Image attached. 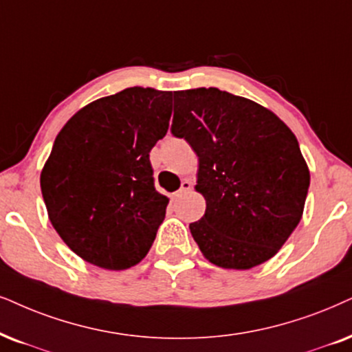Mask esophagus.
<instances>
[{
	"label": "esophagus",
	"instance_id": "obj_1",
	"mask_svg": "<svg viewBox=\"0 0 352 352\" xmlns=\"http://www.w3.org/2000/svg\"><path fill=\"white\" fill-rule=\"evenodd\" d=\"M190 190H191V182H188V180H184V182H182V186H180V190L177 191V193H175V197H180V195H184V193H188Z\"/></svg>",
	"mask_w": 352,
	"mask_h": 352
}]
</instances>
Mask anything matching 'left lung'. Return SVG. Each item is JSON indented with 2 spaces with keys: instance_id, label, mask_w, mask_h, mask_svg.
I'll use <instances>...</instances> for the list:
<instances>
[{
  "instance_id": "left-lung-1",
  "label": "left lung",
  "mask_w": 352,
  "mask_h": 352,
  "mask_svg": "<svg viewBox=\"0 0 352 352\" xmlns=\"http://www.w3.org/2000/svg\"><path fill=\"white\" fill-rule=\"evenodd\" d=\"M172 135L198 155L206 211L190 230L211 263L250 270L273 258L299 224L310 173L273 112L216 87L173 92Z\"/></svg>"
}]
</instances>
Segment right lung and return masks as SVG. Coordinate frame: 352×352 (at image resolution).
<instances>
[{"instance_id": "add662e5", "label": "right lung", "mask_w": 352, "mask_h": 352, "mask_svg": "<svg viewBox=\"0 0 352 352\" xmlns=\"http://www.w3.org/2000/svg\"><path fill=\"white\" fill-rule=\"evenodd\" d=\"M172 92L128 87L79 110L40 175L48 217L87 263L126 270L148 255L168 199L149 153L166 136Z\"/></svg>"}]
</instances>
